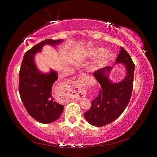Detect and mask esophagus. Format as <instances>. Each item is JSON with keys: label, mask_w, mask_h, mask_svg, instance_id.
<instances>
[{"label": "esophagus", "mask_w": 157, "mask_h": 157, "mask_svg": "<svg viewBox=\"0 0 157 157\" xmlns=\"http://www.w3.org/2000/svg\"><path fill=\"white\" fill-rule=\"evenodd\" d=\"M86 74H82L81 75V76L79 77V78H86ZM78 94H79V95H80L81 97H83V96H84L85 95V91H84L83 89H80V90H79V92H78Z\"/></svg>", "instance_id": "esophagus-1"}]
</instances>
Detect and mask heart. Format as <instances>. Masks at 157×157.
<instances>
[{
	"mask_svg": "<svg viewBox=\"0 0 157 157\" xmlns=\"http://www.w3.org/2000/svg\"><path fill=\"white\" fill-rule=\"evenodd\" d=\"M105 52V50L102 48H96V49H93V50H89L88 51L85 52L84 56L86 57H98L104 54Z\"/></svg>",
	"mask_w": 157,
	"mask_h": 157,
	"instance_id": "heart-1",
	"label": "heart"
}]
</instances>
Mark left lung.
I'll return each instance as SVG.
<instances>
[{
    "label": "left lung",
    "instance_id": "obj_1",
    "mask_svg": "<svg viewBox=\"0 0 157 157\" xmlns=\"http://www.w3.org/2000/svg\"><path fill=\"white\" fill-rule=\"evenodd\" d=\"M116 63H123L127 68L126 77L119 83L113 84L108 78L106 73L111 71L110 66L94 73L101 88L96 98L91 101V109L84 113V117L89 124L95 127L105 126L118 118L128 105L132 96L134 63L123 47H121Z\"/></svg>",
    "mask_w": 157,
    "mask_h": 157
}]
</instances>
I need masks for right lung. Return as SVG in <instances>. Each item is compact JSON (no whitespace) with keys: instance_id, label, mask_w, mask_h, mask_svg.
Returning a JSON list of instances; mask_svg holds the SVG:
<instances>
[{"instance_id":"obj_1","label":"right lung","mask_w":157,"mask_h":157,"mask_svg":"<svg viewBox=\"0 0 157 157\" xmlns=\"http://www.w3.org/2000/svg\"><path fill=\"white\" fill-rule=\"evenodd\" d=\"M62 40L46 39L26 52L19 71L21 99L28 113L41 123H50L59 118L63 106L55 102L52 87L58 79L57 74L51 71L48 74L39 72L34 62L35 53L41 51L45 44L55 46Z\"/></svg>"}]
</instances>
